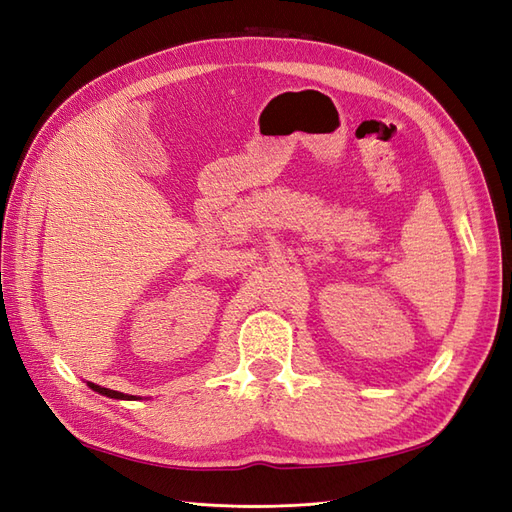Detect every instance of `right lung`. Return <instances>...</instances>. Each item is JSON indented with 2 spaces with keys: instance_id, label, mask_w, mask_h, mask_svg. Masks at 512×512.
<instances>
[{
  "instance_id": "add662e5",
  "label": "right lung",
  "mask_w": 512,
  "mask_h": 512,
  "mask_svg": "<svg viewBox=\"0 0 512 512\" xmlns=\"http://www.w3.org/2000/svg\"><path fill=\"white\" fill-rule=\"evenodd\" d=\"M87 386L89 389H94L96 393H100V395H106V397H111V399H136L134 395H126V393H119V391H111V389H104V386H98V384H94V382H87Z\"/></svg>"
}]
</instances>
